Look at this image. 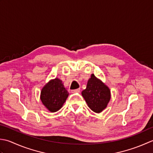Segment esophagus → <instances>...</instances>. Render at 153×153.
Instances as JSON below:
<instances>
[{
	"label": "esophagus",
	"instance_id": "1",
	"mask_svg": "<svg viewBox=\"0 0 153 153\" xmlns=\"http://www.w3.org/2000/svg\"><path fill=\"white\" fill-rule=\"evenodd\" d=\"M80 88H77V89H75V90H71V92L72 93H79L80 92Z\"/></svg>",
	"mask_w": 153,
	"mask_h": 153
}]
</instances>
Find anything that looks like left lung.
I'll list each match as a JSON object with an SVG mask.
<instances>
[{"instance_id":"obj_1","label":"left lung","mask_w":153,"mask_h":153,"mask_svg":"<svg viewBox=\"0 0 153 153\" xmlns=\"http://www.w3.org/2000/svg\"><path fill=\"white\" fill-rule=\"evenodd\" d=\"M82 95L88 107L96 113H100L106 108L111 96L108 87L98 79L94 74L88 80Z\"/></svg>"}]
</instances>
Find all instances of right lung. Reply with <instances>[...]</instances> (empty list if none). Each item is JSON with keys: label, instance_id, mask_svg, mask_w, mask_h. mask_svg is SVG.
Here are the masks:
<instances>
[{"label": "right lung", "instance_id": "1", "mask_svg": "<svg viewBox=\"0 0 153 153\" xmlns=\"http://www.w3.org/2000/svg\"><path fill=\"white\" fill-rule=\"evenodd\" d=\"M68 96L67 90L59 79L51 80L43 87L41 92L43 104L51 112L58 111Z\"/></svg>", "mask_w": 153, "mask_h": 153}]
</instances>
